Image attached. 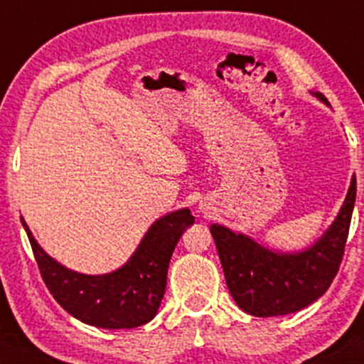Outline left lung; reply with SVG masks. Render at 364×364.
Here are the masks:
<instances>
[{
  "instance_id": "1",
  "label": "left lung",
  "mask_w": 364,
  "mask_h": 364,
  "mask_svg": "<svg viewBox=\"0 0 364 364\" xmlns=\"http://www.w3.org/2000/svg\"><path fill=\"white\" fill-rule=\"evenodd\" d=\"M316 97L328 103L321 93ZM354 202L356 176H353L346 202L333 225L314 245L297 254L271 252L225 226H210L226 285L238 307L259 318L282 316L304 309L321 297L344 257Z\"/></svg>"
}]
</instances>
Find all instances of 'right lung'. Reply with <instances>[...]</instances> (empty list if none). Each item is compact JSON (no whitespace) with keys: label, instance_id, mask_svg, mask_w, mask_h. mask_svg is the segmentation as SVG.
Returning <instances> with one entry per match:
<instances>
[{"label":"right lung","instance_id":"add662e5","mask_svg":"<svg viewBox=\"0 0 364 364\" xmlns=\"http://www.w3.org/2000/svg\"><path fill=\"white\" fill-rule=\"evenodd\" d=\"M188 209L155 221L121 269L100 277L75 273L51 259L22 221L43 282L67 313L98 328H136L157 314L166 292L167 267L183 231L193 225Z\"/></svg>","mask_w":364,"mask_h":364}]
</instances>
